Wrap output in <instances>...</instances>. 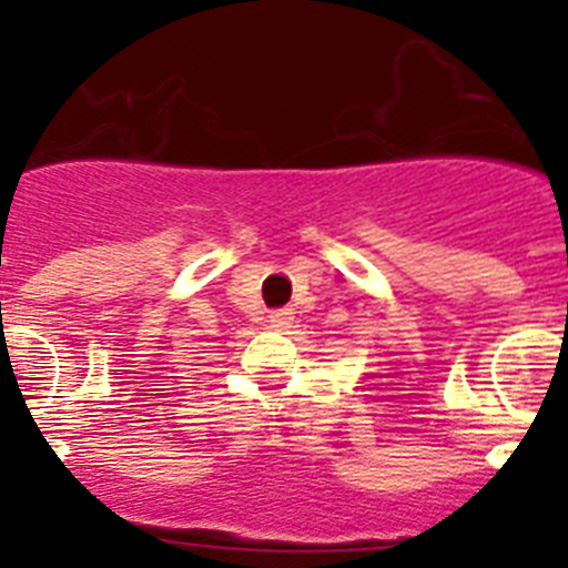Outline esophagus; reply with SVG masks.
Returning <instances> with one entry per match:
<instances>
[{"mask_svg": "<svg viewBox=\"0 0 568 568\" xmlns=\"http://www.w3.org/2000/svg\"><path fill=\"white\" fill-rule=\"evenodd\" d=\"M291 324H294V311H291V307H280V311H274L272 316H268V326L277 332H285Z\"/></svg>", "mask_w": 568, "mask_h": 568, "instance_id": "esophagus-1", "label": "esophagus"}]
</instances>
